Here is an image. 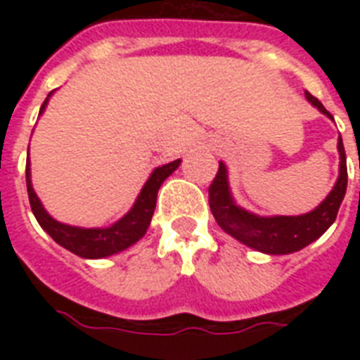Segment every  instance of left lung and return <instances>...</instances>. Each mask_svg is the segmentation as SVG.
I'll return each mask as SVG.
<instances>
[{
    "mask_svg": "<svg viewBox=\"0 0 360 360\" xmlns=\"http://www.w3.org/2000/svg\"><path fill=\"white\" fill-rule=\"evenodd\" d=\"M304 95L308 103L316 106L321 114L333 117L314 95L308 91H304ZM338 153H340V174L336 185L318 207L299 217H257L239 207L231 198L226 164L219 162L217 177L209 186V207L214 220L226 233H230L243 245L263 254L280 256V254L301 250L329 230L330 224L336 220L342 200L346 196L347 166L342 138H338Z\"/></svg>",
    "mask_w": 360,
    "mask_h": 360,
    "instance_id": "8db88e82",
    "label": "left lung"
}]
</instances>
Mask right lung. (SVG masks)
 <instances>
[{"label":"right lung","mask_w":360,"mask_h":360,"mask_svg":"<svg viewBox=\"0 0 360 360\" xmlns=\"http://www.w3.org/2000/svg\"><path fill=\"white\" fill-rule=\"evenodd\" d=\"M52 93H48V97L44 98V103L41 106L39 115L44 112L48 104V98L52 97ZM181 160H174V162L164 164L158 168L153 169V174L149 175V179L141 188L140 196L134 202L132 209L124 214L123 219H120L115 224L108 226V228H78V226L61 224L56 219H52L46 213V209L42 207L41 200L37 198L33 185H31V168L30 158L25 162V183H27V196H30L31 211L35 214L37 222L41 224V228L46 231L48 236L52 237L58 245L70 250L72 254L80 257H87V259H98V257L112 256L117 252L129 248L146 236L147 228L151 224L153 213H155V205H157V192L160 185L164 183L166 177L174 174L175 169L179 168Z\"/></svg>","instance_id":"1"}]
</instances>
